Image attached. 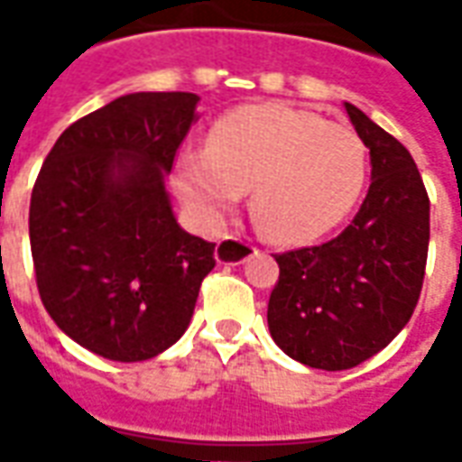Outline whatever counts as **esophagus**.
<instances>
[{"instance_id": "1", "label": "esophagus", "mask_w": 462, "mask_h": 462, "mask_svg": "<svg viewBox=\"0 0 462 462\" xmlns=\"http://www.w3.org/2000/svg\"><path fill=\"white\" fill-rule=\"evenodd\" d=\"M254 247H252L250 242L237 240V237H225V240L217 242V247H215V257L222 264H240L250 257Z\"/></svg>"}]
</instances>
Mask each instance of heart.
<instances>
[{"instance_id": "b5f03b06", "label": "heart", "mask_w": 462, "mask_h": 462, "mask_svg": "<svg viewBox=\"0 0 462 462\" xmlns=\"http://www.w3.org/2000/svg\"><path fill=\"white\" fill-rule=\"evenodd\" d=\"M366 172L356 131L294 106L252 104L215 121L208 151L182 152L175 188L208 220L252 190V220L267 240L310 245L346 220Z\"/></svg>"}]
</instances>
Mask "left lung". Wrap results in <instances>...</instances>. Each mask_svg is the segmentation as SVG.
<instances>
[{"mask_svg": "<svg viewBox=\"0 0 462 462\" xmlns=\"http://www.w3.org/2000/svg\"><path fill=\"white\" fill-rule=\"evenodd\" d=\"M344 106L371 155L366 200L339 237L274 254L267 307L274 344L324 371L358 366L396 339L420 297L430 240V200L406 145Z\"/></svg>", "mask_w": 462, "mask_h": 462, "instance_id": "8db88e82", "label": "left lung"}]
</instances>
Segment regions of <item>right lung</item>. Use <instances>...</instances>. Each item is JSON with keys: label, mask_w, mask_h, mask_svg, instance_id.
Masks as SVG:
<instances>
[{"label": "right lung", "mask_w": 462, "mask_h": 462, "mask_svg": "<svg viewBox=\"0 0 462 462\" xmlns=\"http://www.w3.org/2000/svg\"><path fill=\"white\" fill-rule=\"evenodd\" d=\"M198 96L128 94L71 123L32 190L36 287L56 327L98 356L145 361L180 339L215 245L185 232L165 172Z\"/></svg>", "instance_id": "right-lung-1"}]
</instances>
